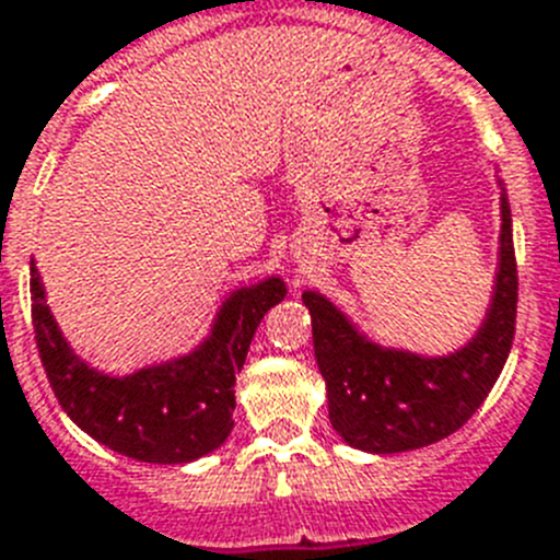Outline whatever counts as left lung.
Masks as SVG:
<instances>
[{"mask_svg":"<svg viewBox=\"0 0 560 560\" xmlns=\"http://www.w3.org/2000/svg\"><path fill=\"white\" fill-rule=\"evenodd\" d=\"M516 301L518 273L505 198L491 312L475 340L457 354L424 360L407 351L380 349L357 335L329 301L304 292L331 427L346 443L376 455L421 450L460 430L486 401L511 354Z\"/></svg>","mask_w":560,"mask_h":560,"instance_id":"1","label":"left lung"}]
</instances>
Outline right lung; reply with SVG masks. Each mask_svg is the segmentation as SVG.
Wrapping results in <instances>:
<instances>
[{
  "instance_id": "add662e5",
  "label": "right lung",
  "mask_w": 560,
  "mask_h": 560,
  "mask_svg": "<svg viewBox=\"0 0 560 560\" xmlns=\"http://www.w3.org/2000/svg\"><path fill=\"white\" fill-rule=\"evenodd\" d=\"M33 329L55 399L74 424L108 450L144 463H189L229 438L234 376L245 365L265 312L284 299L281 279L240 290L225 301L209 340L192 357L110 380L80 362L44 304V287L30 268Z\"/></svg>"
}]
</instances>
